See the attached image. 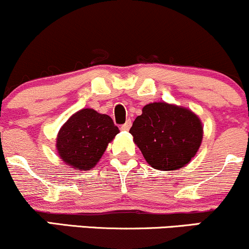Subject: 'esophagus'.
<instances>
[{
	"label": "esophagus",
	"instance_id": "obj_1",
	"mask_svg": "<svg viewBox=\"0 0 249 249\" xmlns=\"http://www.w3.org/2000/svg\"><path fill=\"white\" fill-rule=\"evenodd\" d=\"M132 127V121L130 120H127L124 124L121 125V129L122 130H129V128Z\"/></svg>",
	"mask_w": 249,
	"mask_h": 249
}]
</instances>
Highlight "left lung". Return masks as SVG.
Listing matches in <instances>:
<instances>
[{
  "label": "left lung",
  "instance_id": "obj_1",
  "mask_svg": "<svg viewBox=\"0 0 249 249\" xmlns=\"http://www.w3.org/2000/svg\"><path fill=\"white\" fill-rule=\"evenodd\" d=\"M129 133L153 168L174 170L185 167L202 141V124L191 110L154 102L144 106Z\"/></svg>",
  "mask_w": 249,
  "mask_h": 249
}]
</instances>
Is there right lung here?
Returning a JSON list of instances; mask_svg holds the SVG:
<instances>
[{
  "mask_svg": "<svg viewBox=\"0 0 249 249\" xmlns=\"http://www.w3.org/2000/svg\"><path fill=\"white\" fill-rule=\"evenodd\" d=\"M119 132L110 116L90 108L81 109L61 127L56 141L58 154L74 168L90 169Z\"/></svg>",
  "mask_w": 249,
  "mask_h": 249,
  "instance_id": "obj_1",
  "label": "right lung"
}]
</instances>
